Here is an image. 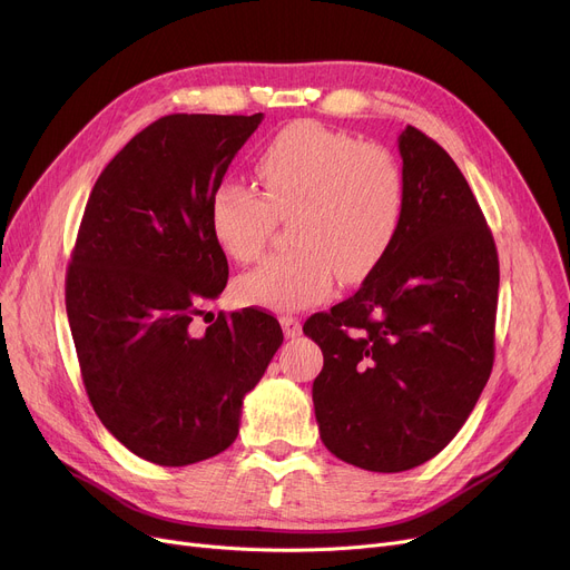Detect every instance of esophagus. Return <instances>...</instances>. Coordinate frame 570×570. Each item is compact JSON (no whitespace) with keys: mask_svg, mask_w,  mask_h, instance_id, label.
Instances as JSON below:
<instances>
[{"mask_svg":"<svg viewBox=\"0 0 570 570\" xmlns=\"http://www.w3.org/2000/svg\"><path fill=\"white\" fill-rule=\"evenodd\" d=\"M279 323H282V327H284V335L288 337V340H295V337H301V333H303V325H301V321H297L295 316H282L279 318Z\"/></svg>","mask_w":570,"mask_h":570,"instance_id":"esophagus-1","label":"esophagus"}]
</instances>
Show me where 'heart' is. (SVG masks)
<instances>
[{"instance_id":"heart-1","label":"heart","mask_w":570,"mask_h":570,"mask_svg":"<svg viewBox=\"0 0 570 570\" xmlns=\"http://www.w3.org/2000/svg\"><path fill=\"white\" fill-rule=\"evenodd\" d=\"M254 189L222 183L209 198V230L237 261L261 256L275 215L291 217L295 249L235 282L239 303L297 312L323 303L337 277L363 279L391 252L404 217V179L387 149L316 122H293L254 157Z\"/></svg>"}]
</instances>
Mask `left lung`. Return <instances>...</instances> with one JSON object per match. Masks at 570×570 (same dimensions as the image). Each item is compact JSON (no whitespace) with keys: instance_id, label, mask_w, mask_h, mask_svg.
Returning a JSON list of instances; mask_svg holds the SVG:
<instances>
[{"instance_id":"obj_1","label":"left lung","mask_w":570,"mask_h":570,"mask_svg":"<svg viewBox=\"0 0 570 570\" xmlns=\"http://www.w3.org/2000/svg\"><path fill=\"white\" fill-rule=\"evenodd\" d=\"M404 217L348 301L307 318L323 351L312 400L335 458L397 473L439 455L494 363L499 258L471 187L415 127L400 138Z\"/></svg>"}]
</instances>
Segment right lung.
<instances>
[{"label":"right lung","mask_w":570,"mask_h":570,"mask_svg":"<svg viewBox=\"0 0 570 570\" xmlns=\"http://www.w3.org/2000/svg\"><path fill=\"white\" fill-rule=\"evenodd\" d=\"M256 115H166L136 134L89 194L67 269V314L89 402L129 451L161 466L215 458L284 342L261 309L200 305L228 282L209 198Z\"/></svg>","instance_id":"add662e5"}]
</instances>
